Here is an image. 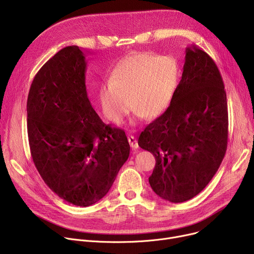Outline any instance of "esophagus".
<instances>
[{"label": "esophagus", "mask_w": 254, "mask_h": 254, "mask_svg": "<svg viewBox=\"0 0 254 254\" xmlns=\"http://www.w3.org/2000/svg\"><path fill=\"white\" fill-rule=\"evenodd\" d=\"M128 142H129V145H130V147L132 148V149H137L138 147H139V145H138V141H137V139H136V137H134V136H128Z\"/></svg>", "instance_id": "34e87169"}]
</instances>
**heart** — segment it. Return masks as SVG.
Masks as SVG:
<instances>
[{"label":"heart","mask_w":254,"mask_h":254,"mask_svg":"<svg viewBox=\"0 0 254 254\" xmlns=\"http://www.w3.org/2000/svg\"><path fill=\"white\" fill-rule=\"evenodd\" d=\"M180 80L181 65L175 57L130 53L115 64L110 81L100 86L103 113L112 123L120 124L132 106L137 118L147 115L155 119L170 108Z\"/></svg>","instance_id":"heart-1"}]
</instances>
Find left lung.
Segmentation results:
<instances>
[{
    "instance_id": "1",
    "label": "left lung",
    "mask_w": 254,
    "mask_h": 254,
    "mask_svg": "<svg viewBox=\"0 0 254 254\" xmlns=\"http://www.w3.org/2000/svg\"><path fill=\"white\" fill-rule=\"evenodd\" d=\"M185 52L174 101L138 140L155 157L151 189L172 203L189 201L206 188L228 146V103L220 72L201 48Z\"/></svg>"
}]
</instances>
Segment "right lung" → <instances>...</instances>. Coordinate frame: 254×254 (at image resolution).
<instances>
[{
	"instance_id": "1",
	"label": "right lung",
	"mask_w": 254,
	"mask_h": 254,
	"mask_svg": "<svg viewBox=\"0 0 254 254\" xmlns=\"http://www.w3.org/2000/svg\"><path fill=\"white\" fill-rule=\"evenodd\" d=\"M86 57L61 49L36 74L26 103L33 162L65 202L88 207L109 191L129 155L124 129L105 125L85 86Z\"/></svg>"
}]
</instances>
